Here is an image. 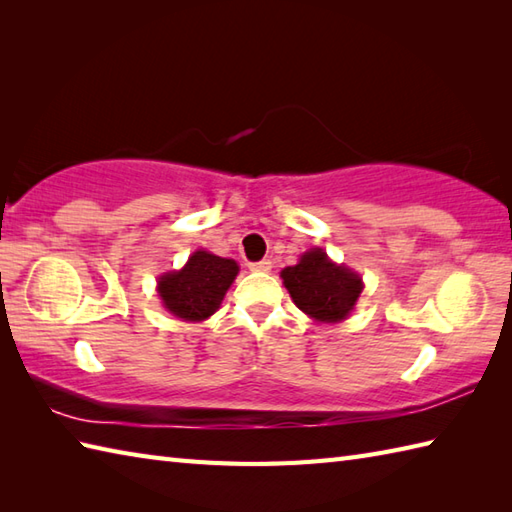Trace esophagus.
Wrapping results in <instances>:
<instances>
[{
    "label": "esophagus",
    "mask_w": 512,
    "mask_h": 512,
    "mask_svg": "<svg viewBox=\"0 0 512 512\" xmlns=\"http://www.w3.org/2000/svg\"><path fill=\"white\" fill-rule=\"evenodd\" d=\"M248 268L253 270V273H268L270 268H273V262L270 259H262V262H255V264H248Z\"/></svg>",
    "instance_id": "34e87169"
}]
</instances>
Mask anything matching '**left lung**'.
<instances>
[{"label": "left lung", "mask_w": 512, "mask_h": 512, "mask_svg": "<svg viewBox=\"0 0 512 512\" xmlns=\"http://www.w3.org/2000/svg\"><path fill=\"white\" fill-rule=\"evenodd\" d=\"M295 306L319 323H339L350 317L363 292V279L354 270L334 264L323 248H310L299 264L281 270Z\"/></svg>", "instance_id": "obj_1"}]
</instances>
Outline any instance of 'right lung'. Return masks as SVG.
<instances>
[{"instance_id":"obj_1","label":"right lung","mask_w":512,"mask_h":512,"mask_svg":"<svg viewBox=\"0 0 512 512\" xmlns=\"http://www.w3.org/2000/svg\"><path fill=\"white\" fill-rule=\"evenodd\" d=\"M239 273L235 259L217 257L209 250H195L180 270L158 279V295L173 317L204 321L217 312Z\"/></svg>"}]
</instances>
